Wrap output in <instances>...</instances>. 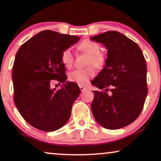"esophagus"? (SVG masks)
I'll use <instances>...</instances> for the list:
<instances>
[{
  "label": "esophagus",
  "mask_w": 161,
  "mask_h": 161,
  "mask_svg": "<svg viewBox=\"0 0 161 161\" xmlns=\"http://www.w3.org/2000/svg\"><path fill=\"white\" fill-rule=\"evenodd\" d=\"M80 89L81 92H84V91H86L87 88L83 86H80Z\"/></svg>",
  "instance_id": "esophagus-1"
}]
</instances>
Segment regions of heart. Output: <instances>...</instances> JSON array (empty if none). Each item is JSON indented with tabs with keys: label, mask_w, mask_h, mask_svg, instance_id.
I'll return each instance as SVG.
<instances>
[{
	"label": "heart",
	"mask_w": 161,
	"mask_h": 161,
	"mask_svg": "<svg viewBox=\"0 0 161 161\" xmlns=\"http://www.w3.org/2000/svg\"><path fill=\"white\" fill-rule=\"evenodd\" d=\"M79 50L89 55L88 65H94L101 69L105 64L106 58L104 54L100 52V47L96 42L85 39L78 46ZM61 61L65 67L70 69L73 65L74 56L71 48H66L61 54ZM95 69L93 67H89L83 69H76L69 74V80L80 86H86L89 83L90 79L95 75Z\"/></svg>",
	"instance_id": "1"
}]
</instances>
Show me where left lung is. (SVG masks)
Masks as SVG:
<instances>
[{
	"label": "left lung",
	"mask_w": 161,
	"mask_h": 161,
	"mask_svg": "<svg viewBox=\"0 0 161 161\" xmlns=\"http://www.w3.org/2000/svg\"><path fill=\"white\" fill-rule=\"evenodd\" d=\"M91 39L108 49L105 66L92 81L105 89L93 91L92 114L105 128H122L133 122L144 107L148 93L146 61L139 46L118 31H108Z\"/></svg>",
	"instance_id": "8db88e82"
}]
</instances>
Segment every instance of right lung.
<instances>
[{"mask_svg":"<svg viewBox=\"0 0 161 161\" xmlns=\"http://www.w3.org/2000/svg\"><path fill=\"white\" fill-rule=\"evenodd\" d=\"M80 39L42 31L17 52L12 71L14 103L24 119L39 130H56L70 117L80 88L73 82H66L56 90L51 89V83L56 80L64 84L67 80L61 54Z\"/></svg>","mask_w":161,"mask_h":161,"instance_id":"obj_1","label":"right lung"}]
</instances>
